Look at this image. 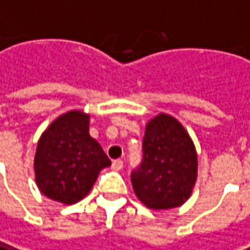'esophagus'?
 <instances>
[{
  "mask_svg": "<svg viewBox=\"0 0 250 250\" xmlns=\"http://www.w3.org/2000/svg\"><path fill=\"white\" fill-rule=\"evenodd\" d=\"M112 168L115 169V171H120L122 168H123V160H115L112 163Z\"/></svg>",
  "mask_w": 250,
  "mask_h": 250,
  "instance_id": "esophagus-1",
  "label": "esophagus"
}]
</instances>
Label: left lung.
<instances>
[{"label":"left lung","mask_w":250,"mask_h":250,"mask_svg":"<svg viewBox=\"0 0 250 250\" xmlns=\"http://www.w3.org/2000/svg\"><path fill=\"white\" fill-rule=\"evenodd\" d=\"M144 161L131 174L132 189L149 209L181 207L193 193L198 172L194 142L182 123L161 112L146 123Z\"/></svg>","instance_id":"1"}]
</instances>
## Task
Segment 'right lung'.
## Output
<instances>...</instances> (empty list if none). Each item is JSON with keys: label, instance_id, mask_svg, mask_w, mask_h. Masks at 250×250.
Segmentation results:
<instances>
[{"label": "right lung", "instance_id": "1", "mask_svg": "<svg viewBox=\"0 0 250 250\" xmlns=\"http://www.w3.org/2000/svg\"><path fill=\"white\" fill-rule=\"evenodd\" d=\"M90 115L72 109L41 134L34 156L35 183L47 198L65 205L81 201L100 171L111 166L101 145L90 137Z\"/></svg>", "mask_w": 250, "mask_h": 250}]
</instances>
